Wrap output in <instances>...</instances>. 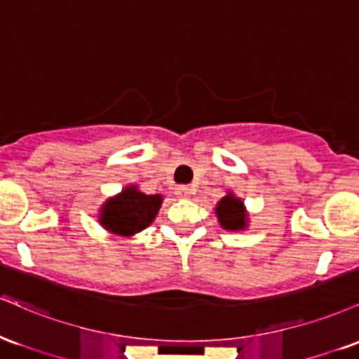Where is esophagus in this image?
<instances>
[{
    "instance_id": "1",
    "label": "esophagus",
    "mask_w": 359,
    "mask_h": 359,
    "mask_svg": "<svg viewBox=\"0 0 359 359\" xmlns=\"http://www.w3.org/2000/svg\"><path fill=\"white\" fill-rule=\"evenodd\" d=\"M175 193H176V196H178V198H189V195H191V188L184 187V184H183V187L176 188Z\"/></svg>"
}]
</instances>
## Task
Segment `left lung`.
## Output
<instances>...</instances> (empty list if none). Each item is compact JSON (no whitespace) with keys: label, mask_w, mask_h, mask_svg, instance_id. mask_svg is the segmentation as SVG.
Listing matches in <instances>:
<instances>
[{"label":"left lung","mask_w":359,"mask_h":359,"mask_svg":"<svg viewBox=\"0 0 359 359\" xmlns=\"http://www.w3.org/2000/svg\"><path fill=\"white\" fill-rule=\"evenodd\" d=\"M215 212H217L218 222L225 230L238 231L247 229L248 215L245 206H243V201L231 191L226 193V196H223L218 201Z\"/></svg>","instance_id":"obj_1"}]
</instances>
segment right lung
<instances>
[{
	"label": "right lung",
	"instance_id": "right-lung-1",
	"mask_svg": "<svg viewBox=\"0 0 359 359\" xmlns=\"http://www.w3.org/2000/svg\"><path fill=\"white\" fill-rule=\"evenodd\" d=\"M163 203V195H144L136 184L126 187L119 195L109 198L99 213V222L114 235L130 237L154 222Z\"/></svg>",
	"mask_w": 359,
	"mask_h": 359
}]
</instances>
